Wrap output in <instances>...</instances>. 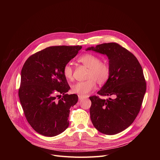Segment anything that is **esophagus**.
Listing matches in <instances>:
<instances>
[{
	"instance_id": "obj_1",
	"label": "esophagus",
	"mask_w": 160,
	"mask_h": 160,
	"mask_svg": "<svg viewBox=\"0 0 160 160\" xmlns=\"http://www.w3.org/2000/svg\"><path fill=\"white\" fill-rule=\"evenodd\" d=\"M83 97H82L80 96H78V100H79V101H82L83 100Z\"/></svg>"
}]
</instances>
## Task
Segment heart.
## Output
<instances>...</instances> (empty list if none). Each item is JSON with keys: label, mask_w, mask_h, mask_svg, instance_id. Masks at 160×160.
Listing matches in <instances>:
<instances>
[{"label": "heart", "mask_w": 160, "mask_h": 160, "mask_svg": "<svg viewBox=\"0 0 160 160\" xmlns=\"http://www.w3.org/2000/svg\"><path fill=\"white\" fill-rule=\"evenodd\" d=\"M78 61L88 68L87 80L78 82L72 85V91L80 96H85L95 88L96 82L99 85H102L107 82L110 75V68L108 64L101 62V59L92 54H83L79 57ZM73 72V70L71 64L68 63L64 65L62 73L66 79H72Z\"/></svg>", "instance_id": "b5f03b06"}]
</instances>
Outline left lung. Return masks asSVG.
<instances>
[{
    "mask_svg": "<svg viewBox=\"0 0 160 160\" xmlns=\"http://www.w3.org/2000/svg\"><path fill=\"white\" fill-rule=\"evenodd\" d=\"M85 50L107 56L110 75L98 94L113 98H89L91 121L100 132L117 134L128 128L140 111L146 90L142 68L133 54L117 43H105Z\"/></svg>",
    "mask_w": 160,
    "mask_h": 160,
    "instance_id": "obj_1",
    "label": "left lung"
}]
</instances>
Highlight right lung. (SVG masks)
Listing matches in <instances>:
<instances>
[{"label":"right lung","instance_id":"1","mask_svg":"<svg viewBox=\"0 0 160 160\" xmlns=\"http://www.w3.org/2000/svg\"><path fill=\"white\" fill-rule=\"evenodd\" d=\"M81 49L79 45L49 47L32 55L22 66L19 101L28 122L42 135H58L69 126L70 109L78 96L66 94L70 87L62 70Z\"/></svg>","mask_w":160,"mask_h":160}]
</instances>
